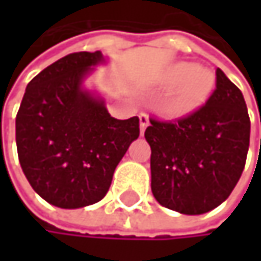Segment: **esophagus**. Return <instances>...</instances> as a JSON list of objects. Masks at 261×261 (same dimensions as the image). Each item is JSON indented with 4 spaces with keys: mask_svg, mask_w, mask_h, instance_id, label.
<instances>
[{
    "mask_svg": "<svg viewBox=\"0 0 261 261\" xmlns=\"http://www.w3.org/2000/svg\"><path fill=\"white\" fill-rule=\"evenodd\" d=\"M139 119H140V133L143 134L145 128H146V127H148V124H149V118H148V115L142 113V115L139 116Z\"/></svg>",
    "mask_w": 261,
    "mask_h": 261,
    "instance_id": "1",
    "label": "esophagus"
}]
</instances>
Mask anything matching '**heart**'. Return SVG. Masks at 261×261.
<instances>
[{"label": "heart", "mask_w": 261, "mask_h": 261, "mask_svg": "<svg viewBox=\"0 0 261 261\" xmlns=\"http://www.w3.org/2000/svg\"><path fill=\"white\" fill-rule=\"evenodd\" d=\"M165 86L175 89L166 96L163 107L168 113L178 116L193 112L208 98L215 87V75L192 63H177L168 71Z\"/></svg>", "instance_id": "heart-1"}]
</instances>
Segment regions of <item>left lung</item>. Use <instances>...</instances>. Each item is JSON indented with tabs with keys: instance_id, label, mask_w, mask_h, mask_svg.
<instances>
[{
	"instance_id": "left-lung-1",
	"label": "left lung",
	"mask_w": 261,
	"mask_h": 261,
	"mask_svg": "<svg viewBox=\"0 0 261 261\" xmlns=\"http://www.w3.org/2000/svg\"><path fill=\"white\" fill-rule=\"evenodd\" d=\"M151 190L166 208L202 215L222 204L239 181L249 148L251 121L240 89L216 69V89L195 112L149 119Z\"/></svg>"
}]
</instances>
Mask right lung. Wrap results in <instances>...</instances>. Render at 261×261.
Segmentation results:
<instances>
[{
	"mask_svg": "<svg viewBox=\"0 0 261 261\" xmlns=\"http://www.w3.org/2000/svg\"><path fill=\"white\" fill-rule=\"evenodd\" d=\"M101 51L72 53L28 83L16 115V146L27 180L46 202L80 208L101 201L133 140L139 118L119 121L81 87Z\"/></svg>",
	"mask_w": 261,
	"mask_h": 261,
	"instance_id": "right-lung-1",
	"label": "right lung"
}]
</instances>
